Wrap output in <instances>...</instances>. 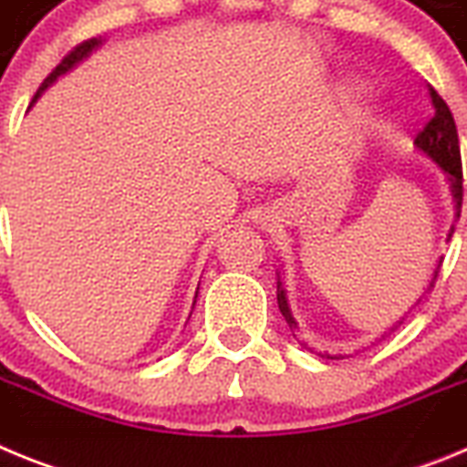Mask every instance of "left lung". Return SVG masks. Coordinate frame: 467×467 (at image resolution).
Here are the masks:
<instances>
[{"instance_id": "left-lung-1", "label": "left lung", "mask_w": 467, "mask_h": 467, "mask_svg": "<svg viewBox=\"0 0 467 467\" xmlns=\"http://www.w3.org/2000/svg\"><path fill=\"white\" fill-rule=\"evenodd\" d=\"M428 93H431V102H432V117L431 121L423 126V130L416 133L414 144L423 151V154L431 156L437 166L442 168V171L449 175V180H451L453 198H456V210H459L461 214V205H463V163H461V144H459V133H456V121H453V114L451 109H449V105L440 98V95H437V90L428 88ZM451 234H449V238H451ZM437 275H440V266L435 269V278H432L431 287H435ZM278 308L280 313H283L285 323L290 325L292 334L296 337L299 327H296L295 317H292L290 313V306H287L283 287L278 290ZM402 320H400L398 325H402ZM398 325H393L390 332L398 329Z\"/></svg>"}]
</instances>
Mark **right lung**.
<instances>
[{
    "label": "right lung",
    "instance_id": "obj_1",
    "mask_svg": "<svg viewBox=\"0 0 467 467\" xmlns=\"http://www.w3.org/2000/svg\"><path fill=\"white\" fill-rule=\"evenodd\" d=\"M98 44H100V41H98V39H86V41H81V44H77V47H74L72 51H69L67 56H65L63 60H60V63L56 65V67H53V72L48 74L47 79H44V84L39 86V90H36V93H35V98H32V102H35L36 98H39V95H41V90L47 88L48 84H53V81H56V77H60V74H65V72H67V69L72 67L74 63H79L81 57H84V56H88V51H90V48H95V47H98Z\"/></svg>",
    "mask_w": 467,
    "mask_h": 467
}]
</instances>
